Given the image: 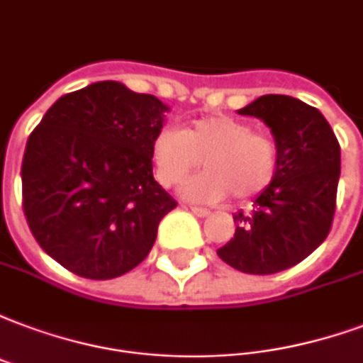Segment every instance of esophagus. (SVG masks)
<instances>
[{"label": "esophagus", "instance_id": "obj_1", "mask_svg": "<svg viewBox=\"0 0 363 363\" xmlns=\"http://www.w3.org/2000/svg\"><path fill=\"white\" fill-rule=\"evenodd\" d=\"M189 211H191L197 218H206L208 214H211V211H208V208H201V206H191Z\"/></svg>", "mask_w": 363, "mask_h": 363}]
</instances>
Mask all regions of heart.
Segmentation results:
<instances>
[{
	"mask_svg": "<svg viewBox=\"0 0 363 363\" xmlns=\"http://www.w3.org/2000/svg\"><path fill=\"white\" fill-rule=\"evenodd\" d=\"M155 178L172 187L195 170L201 160L206 170L187 179L182 195L189 201L216 203L228 195L247 201L274 184L279 149L272 135L255 132L249 122L233 116H203L179 130H162L151 143Z\"/></svg>",
	"mask_w": 363,
	"mask_h": 363,
	"instance_id": "heart-1",
	"label": "heart"
}]
</instances>
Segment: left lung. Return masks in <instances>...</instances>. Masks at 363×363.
Here are the masks:
<instances>
[{"label":"left lung","instance_id":"1","mask_svg":"<svg viewBox=\"0 0 363 363\" xmlns=\"http://www.w3.org/2000/svg\"><path fill=\"white\" fill-rule=\"evenodd\" d=\"M239 114L272 130L279 168L250 214H233L235 235L218 256L243 274H277L312 255L331 230L340 147L323 114L289 95H262Z\"/></svg>","mask_w":363,"mask_h":363}]
</instances>
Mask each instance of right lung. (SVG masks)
<instances>
[{"label": "right lung", "instance_id": "right-lung-1", "mask_svg": "<svg viewBox=\"0 0 363 363\" xmlns=\"http://www.w3.org/2000/svg\"><path fill=\"white\" fill-rule=\"evenodd\" d=\"M168 107L120 82L57 99L30 133L23 208L30 231L68 272L113 279L151 252L176 201L152 178L151 143Z\"/></svg>", "mask_w": 363, "mask_h": 363}]
</instances>
